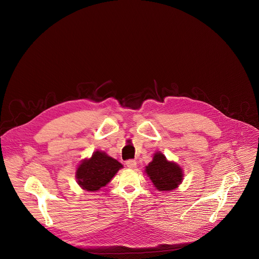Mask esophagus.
<instances>
[{"label":"esophagus","mask_w":259,"mask_h":259,"mask_svg":"<svg viewBox=\"0 0 259 259\" xmlns=\"http://www.w3.org/2000/svg\"><path fill=\"white\" fill-rule=\"evenodd\" d=\"M126 165H127V167L130 168V169H134V168H136V166H137V162H136L135 160H128V161L126 162Z\"/></svg>","instance_id":"34e87169"}]
</instances>
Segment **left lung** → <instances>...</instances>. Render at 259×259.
<instances>
[{"mask_svg": "<svg viewBox=\"0 0 259 259\" xmlns=\"http://www.w3.org/2000/svg\"><path fill=\"white\" fill-rule=\"evenodd\" d=\"M144 173L159 192L176 190L181 184L184 176L183 169L177 163L167 160L161 152L154 154L152 162L145 166Z\"/></svg>", "mask_w": 259, "mask_h": 259, "instance_id": "left-lung-1", "label": "left lung"}]
</instances>
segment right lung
<instances>
[{"instance_id": "obj_1", "label": "right lung", "mask_w": 259, "mask_h": 259, "mask_svg": "<svg viewBox=\"0 0 259 259\" xmlns=\"http://www.w3.org/2000/svg\"><path fill=\"white\" fill-rule=\"evenodd\" d=\"M123 165L105 152L95 151L84 159L76 170V179L80 188L87 192H97L113 179Z\"/></svg>"}]
</instances>
